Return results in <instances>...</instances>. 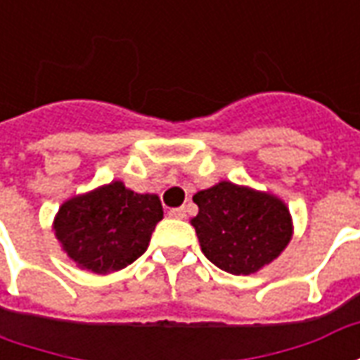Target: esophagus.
<instances>
[{"mask_svg": "<svg viewBox=\"0 0 360 360\" xmlns=\"http://www.w3.org/2000/svg\"><path fill=\"white\" fill-rule=\"evenodd\" d=\"M169 216L175 219H183L187 216V210H185V208H172V210H169Z\"/></svg>", "mask_w": 360, "mask_h": 360, "instance_id": "34e87169", "label": "esophagus"}]
</instances>
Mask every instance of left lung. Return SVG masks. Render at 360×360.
I'll return each instance as SVG.
<instances>
[{"instance_id":"8db88e82","label":"left lung","mask_w":360,"mask_h":360,"mask_svg":"<svg viewBox=\"0 0 360 360\" xmlns=\"http://www.w3.org/2000/svg\"><path fill=\"white\" fill-rule=\"evenodd\" d=\"M191 219L204 257L219 270L249 276L274 262L293 237V219L279 196L219 181L198 191Z\"/></svg>"}]
</instances>
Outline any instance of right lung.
Wrapping results in <instances>:
<instances>
[{
    "label": "right lung",
    "mask_w": 360,
    "mask_h": 360,
    "mask_svg": "<svg viewBox=\"0 0 360 360\" xmlns=\"http://www.w3.org/2000/svg\"><path fill=\"white\" fill-rule=\"evenodd\" d=\"M162 218L160 196L141 195L127 188L123 181H111L67 198L51 229L61 250L81 270L105 276L144 255Z\"/></svg>",
    "instance_id": "1"
}]
</instances>
